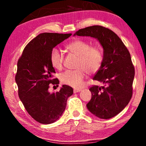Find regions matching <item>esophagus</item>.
Segmentation results:
<instances>
[{"label":"esophagus","mask_w":146,"mask_h":146,"mask_svg":"<svg viewBox=\"0 0 146 146\" xmlns=\"http://www.w3.org/2000/svg\"><path fill=\"white\" fill-rule=\"evenodd\" d=\"M80 91H81V90H80V89H74L73 92H74V93H76L80 92Z\"/></svg>","instance_id":"obj_1"}]
</instances>
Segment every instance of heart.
I'll use <instances>...</instances> for the list:
<instances>
[{
  "instance_id": "1",
  "label": "heart",
  "mask_w": 146,
  "mask_h": 146,
  "mask_svg": "<svg viewBox=\"0 0 146 146\" xmlns=\"http://www.w3.org/2000/svg\"><path fill=\"white\" fill-rule=\"evenodd\" d=\"M66 48L78 56L75 70H66L60 75L61 82L73 88H80L82 84L86 72L91 74L99 70L103 60V55L98 46H91L88 42L77 39L66 46ZM50 61L56 70L62 68L63 55L57 48H53L51 52Z\"/></svg>"
}]
</instances>
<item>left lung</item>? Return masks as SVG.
<instances>
[{
  "instance_id": "obj_1",
  "label": "left lung",
  "mask_w": 146,
  "mask_h": 146,
  "mask_svg": "<svg viewBox=\"0 0 146 146\" xmlns=\"http://www.w3.org/2000/svg\"><path fill=\"white\" fill-rule=\"evenodd\" d=\"M75 35L96 38L104 50L102 64L93 77L104 86L90 88L92 95L86 106L93 115L102 119L115 117L132 97L135 68L129 51L117 34L103 26L80 29Z\"/></svg>"
}]
</instances>
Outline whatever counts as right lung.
Instances as JSON below:
<instances>
[{"label": "right lung", "instance_id": "obj_1", "mask_svg": "<svg viewBox=\"0 0 146 146\" xmlns=\"http://www.w3.org/2000/svg\"><path fill=\"white\" fill-rule=\"evenodd\" d=\"M71 35L39 34L27 44L17 63L15 82L19 97L31 117L43 124L58 120L68 98L73 93V88L67 85H63L58 92L48 91L50 84H59L57 78H53L55 70L50 61L51 51Z\"/></svg>", "mask_w": 146, "mask_h": 146}]
</instances>
